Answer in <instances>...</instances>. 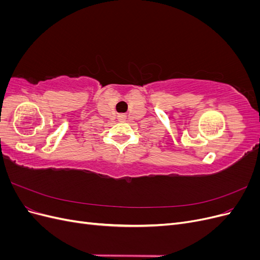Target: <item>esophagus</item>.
<instances>
[{"label":"esophagus","instance_id":"1","mask_svg":"<svg viewBox=\"0 0 260 260\" xmlns=\"http://www.w3.org/2000/svg\"><path fill=\"white\" fill-rule=\"evenodd\" d=\"M125 119H127V116H125L124 114H119L118 115V120L119 121H125Z\"/></svg>","mask_w":260,"mask_h":260}]
</instances>
